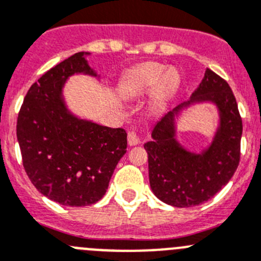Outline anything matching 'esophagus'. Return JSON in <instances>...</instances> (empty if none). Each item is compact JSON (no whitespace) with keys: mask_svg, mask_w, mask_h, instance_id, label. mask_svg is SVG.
I'll return each instance as SVG.
<instances>
[{"mask_svg":"<svg viewBox=\"0 0 261 261\" xmlns=\"http://www.w3.org/2000/svg\"><path fill=\"white\" fill-rule=\"evenodd\" d=\"M127 143L130 147H134V145H138L140 143V139H139L138 134L135 131H130L127 135Z\"/></svg>","mask_w":261,"mask_h":261,"instance_id":"esophagus-1","label":"esophagus"}]
</instances>
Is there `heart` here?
Listing matches in <instances>:
<instances>
[{
  "mask_svg": "<svg viewBox=\"0 0 261 261\" xmlns=\"http://www.w3.org/2000/svg\"><path fill=\"white\" fill-rule=\"evenodd\" d=\"M179 84V75L174 69H166L160 63H142L131 68L123 75L121 92L126 97H139L153 91L152 104L160 109L166 104Z\"/></svg>",
  "mask_w": 261,
  "mask_h": 261,
  "instance_id": "b5f03b06",
  "label": "heart"
}]
</instances>
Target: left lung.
Masks as SVG:
<instances>
[{
    "label": "left lung",
    "mask_w": 261,
    "mask_h": 261,
    "mask_svg": "<svg viewBox=\"0 0 261 261\" xmlns=\"http://www.w3.org/2000/svg\"><path fill=\"white\" fill-rule=\"evenodd\" d=\"M199 103H214L219 123L212 143L192 152L176 138V119ZM242 119L237 101L221 77L206 69L191 99L172 109L154 125L148 153L150 189L158 199L174 207H192L213 198L232 179L240 164Z\"/></svg>",
    "instance_id": "left-lung-1"
}]
</instances>
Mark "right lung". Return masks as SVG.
I'll use <instances>...</instances> for the list:
<instances>
[{"label": "right lung", "mask_w": 261, "mask_h": 261, "mask_svg": "<svg viewBox=\"0 0 261 261\" xmlns=\"http://www.w3.org/2000/svg\"><path fill=\"white\" fill-rule=\"evenodd\" d=\"M89 55L74 54L32 85L16 123L24 169L32 184L51 201L72 207L103 198L127 148L123 128L101 126L68 108L64 86L69 77L100 79L89 65Z\"/></svg>", "instance_id": "right-lung-1"}]
</instances>
